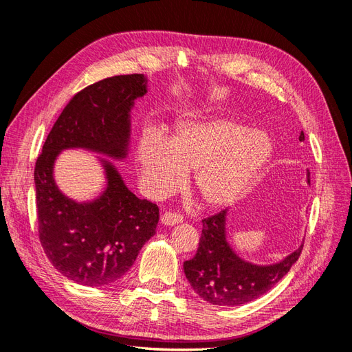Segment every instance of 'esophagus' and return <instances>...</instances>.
I'll list each match as a JSON object with an SVG mask.
<instances>
[{"instance_id":"1","label":"esophagus","mask_w":352,"mask_h":352,"mask_svg":"<svg viewBox=\"0 0 352 352\" xmlns=\"http://www.w3.org/2000/svg\"><path fill=\"white\" fill-rule=\"evenodd\" d=\"M182 221H184V216H180L179 212L166 211L162 216V223L166 226H173V225H177V223H182Z\"/></svg>"}]
</instances>
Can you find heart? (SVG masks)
I'll use <instances>...</instances> for the list:
<instances>
[{"label":"heart","instance_id":"obj_1","mask_svg":"<svg viewBox=\"0 0 352 352\" xmlns=\"http://www.w3.org/2000/svg\"><path fill=\"white\" fill-rule=\"evenodd\" d=\"M273 144L267 133L229 119L182 120L164 138L144 133L136 148L141 184L158 198L192 172V189L202 204L225 206L236 199L269 163Z\"/></svg>","mask_w":352,"mask_h":352}]
</instances>
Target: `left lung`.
<instances>
[{
	"label": "left lung",
	"instance_id": "obj_1",
	"mask_svg": "<svg viewBox=\"0 0 352 352\" xmlns=\"http://www.w3.org/2000/svg\"><path fill=\"white\" fill-rule=\"evenodd\" d=\"M305 140L304 132L300 141ZM310 184V173L307 175ZM226 212L202 219V233L194 258L184 263L186 279L194 291L210 304L241 305L257 300L278 283L300 258L304 243L273 265H255L241 260L226 241Z\"/></svg>",
	"mask_w": 352,
	"mask_h": 352
}]
</instances>
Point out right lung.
<instances>
[{"instance_id":"1","label":"right lung","mask_w":352,"mask_h":352,"mask_svg":"<svg viewBox=\"0 0 352 352\" xmlns=\"http://www.w3.org/2000/svg\"><path fill=\"white\" fill-rule=\"evenodd\" d=\"M146 92L144 74H120L79 91L58 116L35 163L38 235L52 265L67 279L104 286L123 278L144 243L154 236L158 207L126 188L104 162L107 189L91 202L60 192L56 157L67 148H88L123 158L131 133L129 111Z\"/></svg>"}]
</instances>
